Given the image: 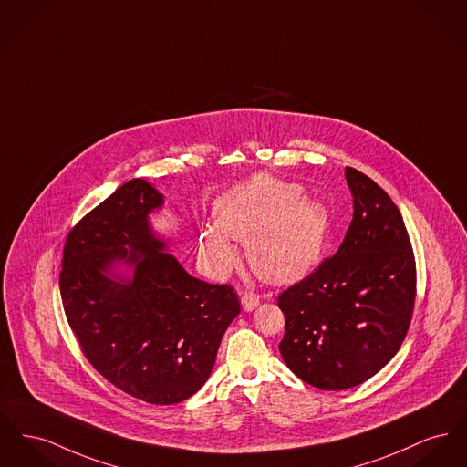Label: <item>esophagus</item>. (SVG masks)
I'll list each match as a JSON object with an SVG mask.
<instances>
[{
	"instance_id": "34e87169",
	"label": "esophagus",
	"mask_w": 467,
	"mask_h": 467,
	"mask_svg": "<svg viewBox=\"0 0 467 467\" xmlns=\"http://www.w3.org/2000/svg\"><path fill=\"white\" fill-rule=\"evenodd\" d=\"M259 305V296L255 295V293H245L244 296H242V306H244V310H254L255 306Z\"/></svg>"
}]
</instances>
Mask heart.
<instances>
[{
  "label": "heart",
  "mask_w": 467,
  "mask_h": 467,
  "mask_svg": "<svg viewBox=\"0 0 467 467\" xmlns=\"http://www.w3.org/2000/svg\"><path fill=\"white\" fill-rule=\"evenodd\" d=\"M217 223H202L199 252L215 270L234 261V240L245 242L254 274L272 284L303 278L319 263L328 238L327 208L303 195L298 183L255 176L213 204Z\"/></svg>",
  "instance_id": "b5f03b06"
}]
</instances>
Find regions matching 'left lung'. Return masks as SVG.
Here are the masks:
<instances>
[{
  "mask_svg": "<svg viewBox=\"0 0 467 467\" xmlns=\"http://www.w3.org/2000/svg\"><path fill=\"white\" fill-rule=\"evenodd\" d=\"M353 220L337 254L285 289L278 306L285 365L305 383L348 389L397 355L411 323L416 265L395 202L368 176L346 167Z\"/></svg>",
  "mask_w": 467,
  "mask_h": 467,
  "instance_id": "left-lung-1",
  "label": "left lung"
}]
</instances>
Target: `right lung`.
<instances>
[{
	"mask_svg": "<svg viewBox=\"0 0 467 467\" xmlns=\"http://www.w3.org/2000/svg\"><path fill=\"white\" fill-rule=\"evenodd\" d=\"M162 206L164 195L136 178L91 210L67 236L59 291L88 361L121 391L169 406L208 381L240 302L167 252L150 222ZM121 264L130 275L113 272Z\"/></svg>",
	"mask_w": 467,
	"mask_h": 467,
	"instance_id": "add662e5",
	"label": "right lung"
}]
</instances>
